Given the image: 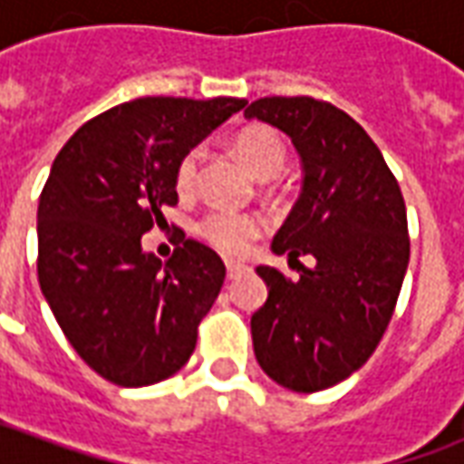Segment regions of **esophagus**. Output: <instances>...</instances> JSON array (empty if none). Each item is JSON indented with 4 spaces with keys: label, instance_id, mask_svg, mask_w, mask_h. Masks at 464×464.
Wrapping results in <instances>:
<instances>
[{
    "label": "esophagus",
    "instance_id": "34e87169",
    "mask_svg": "<svg viewBox=\"0 0 464 464\" xmlns=\"http://www.w3.org/2000/svg\"><path fill=\"white\" fill-rule=\"evenodd\" d=\"M246 271V266H243V263H238V261H226V276H228V278H238V276H241V273Z\"/></svg>",
    "mask_w": 464,
    "mask_h": 464
}]
</instances>
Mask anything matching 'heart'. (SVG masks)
<instances>
[{
  "instance_id": "heart-1",
  "label": "heart",
  "mask_w": 464,
  "mask_h": 464,
  "mask_svg": "<svg viewBox=\"0 0 464 464\" xmlns=\"http://www.w3.org/2000/svg\"><path fill=\"white\" fill-rule=\"evenodd\" d=\"M236 153L246 163V169L261 179H276L285 166V146L281 136L271 129H248L236 139ZM201 151L191 149L176 166V188L179 193H191L196 186V171H198ZM263 233V221L253 213L238 211H208L198 221V236L211 243L213 248L223 253H243Z\"/></svg>"
}]
</instances>
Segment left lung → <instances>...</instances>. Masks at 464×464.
Instances as JSON below:
<instances>
[{"mask_svg":"<svg viewBox=\"0 0 464 464\" xmlns=\"http://www.w3.org/2000/svg\"><path fill=\"white\" fill-rule=\"evenodd\" d=\"M246 119L285 133L303 163L301 196L271 243L298 278L256 268L268 301L251 318L253 353L278 385L318 392L362 368L388 328L410 261L405 201L378 146L338 106L266 96Z\"/></svg>","mask_w":464,"mask_h":464,"instance_id":"8db88e82","label":"left lung"}]
</instances>
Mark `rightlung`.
I'll return each mask as SVG.
<instances>
[{
    "label": "right lung",
    "mask_w": 464,
    "mask_h": 464,
    "mask_svg": "<svg viewBox=\"0 0 464 464\" xmlns=\"http://www.w3.org/2000/svg\"><path fill=\"white\" fill-rule=\"evenodd\" d=\"M246 99L143 96L86 121L54 159L39 211V285L66 341L121 388L171 378L188 362L226 266L186 238L166 263L141 248L176 206V166Z\"/></svg>",
    "instance_id": "1"
}]
</instances>
